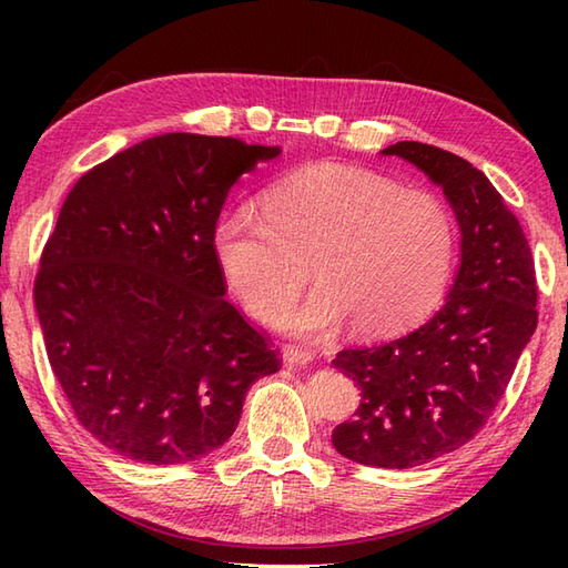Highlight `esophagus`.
I'll return each mask as SVG.
<instances>
[{
  "instance_id": "34e87169",
  "label": "esophagus",
  "mask_w": 568,
  "mask_h": 568,
  "mask_svg": "<svg viewBox=\"0 0 568 568\" xmlns=\"http://www.w3.org/2000/svg\"><path fill=\"white\" fill-rule=\"evenodd\" d=\"M312 358H315V352H310L305 346H295V344L283 346V361L287 366H305Z\"/></svg>"
}]
</instances>
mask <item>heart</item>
<instances>
[{
    "mask_svg": "<svg viewBox=\"0 0 568 568\" xmlns=\"http://www.w3.org/2000/svg\"><path fill=\"white\" fill-rule=\"evenodd\" d=\"M261 212L226 210L212 253L253 317L295 336H329L352 320L361 336H393L425 320L449 285L454 216L434 192L397 187L364 168L317 163L263 192ZM303 304L282 305L308 280Z\"/></svg>",
    "mask_w": 568,
    "mask_h": 568,
    "instance_id": "1",
    "label": "heart"
}]
</instances>
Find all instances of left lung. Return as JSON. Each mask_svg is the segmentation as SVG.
<instances>
[{
  "mask_svg": "<svg viewBox=\"0 0 568 568\" xmlns=\"http://www.w3.org/2000/svg\"><path fill=\"white\" fill-rule=\"evenodd\" d=\"M381 153L444 190L462 258L444 305L415 332L336 354L332 364L358 385L361 405L332 442L356 464L413 468L464 446L493 415L537 329V281L520 222L478 168L419 141Z\"/></svg>",
  "mask_w": 568,
  "mask_h": 568,
  "instance_id": "left-lung-1",
  "label": "left lung"
}]
</instances>
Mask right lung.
<instances>
[{
	"label": "right lung",
	"mask_w": 568,
	"mask_h": 568,
	"mask_svg": "<svg viewBox=\"0 0 568 568\" xmlns=\"http://www.w3.org/2000/svg\"><path fill=\"white\" fill-rule=\"evenodd\" d=\"M281 155L163 134L84 173L58 214L33 303L53 376L94 439L139 464L195 462L232 437L281 358L224 297L212 226L241 175Z\"/></svg>",
	"instance_id": "right-lung-1"
}]
</instances>
